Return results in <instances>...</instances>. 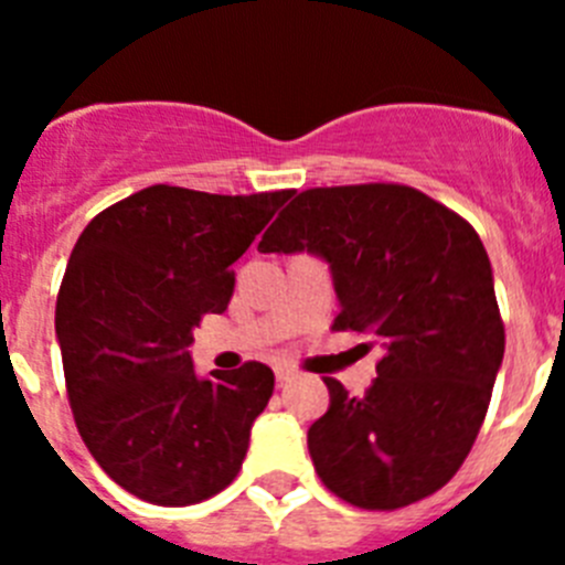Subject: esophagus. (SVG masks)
<instances>
[{
	"mask_svg": "<svg viewBox=\"0 0 565 565\" xmlns=\"http://www.w3.org/2000/svg\"><path fill=\"white\" fill-rule=\"evenodd\" d=\"M274 376H277L279 384H288L297 379V373H294V367H288V364H279L277 371H274Z\"/></svg>",
	"mask_w": 565,
	"mask_h": 565,
	"instance_id": "obj_1",
	"label": "esophagus"
}]
</instances>
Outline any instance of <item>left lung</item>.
<instances>
[{"label": "left lung", "mask_w": 565, "mask_h": 565, "mask_svg": "<svg viewBox=\"0 0 565 565\" xmlns=\"http://www.w3.org/2000/svg\"><path fill=\"white\" fill-rule=\"evenodd\" d=\"M259 252L328 263L333 328L382 348L376 379L331 404L308 452L333 495L398 509L433 495L472 450L503 362V322L487 248L463 217L396 183L308 189L259 239Z\"/></svg>", "instance_id": "obj_1"}]
</instances>
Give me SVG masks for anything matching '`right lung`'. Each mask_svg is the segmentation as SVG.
<instances>
[{
    "label": "right lung",
    "instance_id": "obj_1",
    "mask_svg": "<svg viewBox=\"0 0 565 565\" xmlns=\"http://www.w3.org/2000/svg\"><path fill=\"white\" fill-rule=\"evenodd\" d=\"M294 192L149 186L89 221L56 302L67 396L98 467L141 501L186 507L237 478L271 367L198 376L189 344L226 311L228 268Z\"/></svg>",
    "mask_w": 565,
    "mask_h": 565
}]
</instances>
